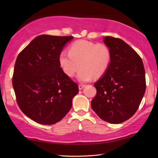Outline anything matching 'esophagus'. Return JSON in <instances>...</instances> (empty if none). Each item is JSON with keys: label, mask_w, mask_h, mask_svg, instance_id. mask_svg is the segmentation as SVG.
Here are the masks:
<instances>
[{"label": "esophagus", "mask_w": 158, "mask_h": 158, "mask_svg": "<svg viewBox=\"0 0 158 158\" xmlns=\"http://www.w3.org/2000/svg\"><path fill=\"white\" fill-rule=\"evenodd\" d=\"M85 87V85H82V84H79V89L81 90V89H82L83 88H84Z\"/></svg>", "instance_id": "34e87169"}]
</instances>
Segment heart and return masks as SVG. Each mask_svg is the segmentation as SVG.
<instances>
[{
    "mask_svg": "<svg viewBox=\"0 0 158 158\" xmlns=\"http://www.w3.org/2000/svg\"><path fill=\"white\" fill-rule=\"evenodd\" d=\"M59 64L62 71L73 77L78 71L77 78L87 82L101 77L109 69L111 61V52L104 43L79 40L70 45L69 52L62 51L59 56Z\"/></svg>",
    "mask_w": 158,
    "mask_h": 158,
    "instance_id": "b5f03b06",
    "label": "heart"
}]
</instances>
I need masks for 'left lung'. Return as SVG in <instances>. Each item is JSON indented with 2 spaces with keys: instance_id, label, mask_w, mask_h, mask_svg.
<instances>
[{
  "instance_id": "8db88e82",
  "label": "left lung",
  "mask_w": 158,
  "mask_h": 158,
  "mask_svg": "<svg viewBox=\"0 0 158 158\" xmlns=\"http://www.w3.org/2000/svg\"><path fill=\"white\" fill-rule=\"evenodd\" d=\"M103 41L111 52V61L94 84L97 92L91 106L100 119L120 123L139 109L146 89L145 71L141 58L123 40L109 36Z\"/></svg>"
}]
</instances>
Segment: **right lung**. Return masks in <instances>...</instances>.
Here are the masks:
<instances>
[{"instance_id": "1", "label": "right lung", "mask_w": 158, "mask_h": 158, "mask_svg": "<svg viewBox=\"0 0 158 158\" xmlns=\"http://www.w3.org/2000/svg\"><path fill=\"white\" fill-rule=\"evenodd\" d=\"M73 36L42 35L19 53L13 87L22 111L36 123L52 125L63 119L79 92L59 64V56Z\"/></svg>"}]
</instances>
